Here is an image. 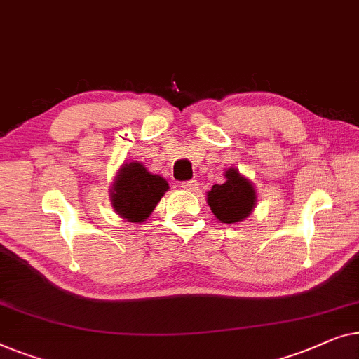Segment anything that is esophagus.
Wrapping results in <instances>:
<instances>
[{"mask_svg": "<svg viewBox=\"0 0 359 359\" xmlns=\"http://www.w3.org/2000/svg\"><path fill=\"white\" fill-rule=\"evenodd\" d=\"M180 187L187 191H195L196 189H198V182H196V180H185V182H182Z\"/></svg>", "mask_w": 359, "mask_h": 359, "instance_id": "34e87169", "label": "esophagus"}]
</instances>
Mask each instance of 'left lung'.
<instances>
[{"label": "left lung", "mask_w": 359, "mask_h": 359, "mask_svg": "<svg viewBox=\"0 0 359 359\" xmlns=\"http://www.w3.org/2000/svg\"><path fill=\"white\" fill-rule=\"evenodd\" d=\"M224 177V184L213 185V189L206 194V201L221 223H241L255 208V189L252 182L241 175L236 168L226 170Z\"/></svg>", "instance_id": "left-lung-1"}]
</instances>
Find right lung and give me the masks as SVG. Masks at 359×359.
Here are the masks:
<instances>
[{"mask_svg": "<svg viewBox=\"0 0 359 359\" xmlns=\"http://www.w3.org/2000/svg\"><path fill=\"white\" fill-rule=\"evenodd\" d=\"M169 190L168 180L151 174L141 163H127L118 169L110 190L114 210L130 223H143Z\"/></svg>", "mask_w": 359, "mask_h": 359, "instance_id": "add662e5", "label": "right lung"}]
</instances>
